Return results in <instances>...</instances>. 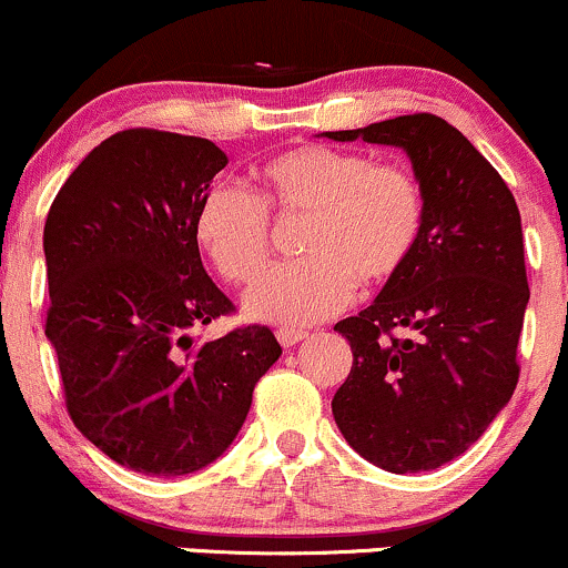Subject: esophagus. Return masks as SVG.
Returning <instances> with one entry per match:
<instances>
[{
  "label": "esophagus",
  "mask_w": 568,
  "mask_h": 568,
  "mask_svg": "<svg viewBox=\"0 0 568 568\" xmlns=\"http://www.w3.org/2000/svg\"><path fill=\"white\" fill-rule=\"evenodd\" d=\"M302 338H306V331H302V328H280L277 331V342L283 344L285 349L296 347V344L302 342Z\"/></svg>",
  "instance_id": "34e87169"
}]
</instances>
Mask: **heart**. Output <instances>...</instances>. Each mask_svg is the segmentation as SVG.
I'll return each instance as SVG.
<instances>
[{"label":"heart","mask_w":568,"mask_h":568,"mask_svg":"<svg viewBox=\"0 0 568 568\" xmlns=\"http://www.w3.org/2000/svg\"><path fill=\"white\" fill-rule=\"evenodd\" d=\"M258 194L221 181L202 194L194 237L234 285H247L270 264L272 212L302 219L306 258L275 266L245 296L256 321L302 325L336 315L355 296L382 288L406 270L425 226V189L400 162H374L349 149L304 143L266 160Z\"/></svg>","instance_id":"1"}]
</instances>
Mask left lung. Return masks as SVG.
<instances>
[{
    "instance_id": "obj_1",
    "label": "left lung",
    "mask_w": 568,
    "mask_h": 568,
    "mask_svg": "<svg viewBox=\"0 0 568 568\" xmlns=\"http://www.w3.org/2000/svg\"><path fill=\"white\" fill-rule=\"evenodd\" d=\"M325 135L403 146L425 189V226L406 270L368 310L334 325L352 349L334 419L382 470H435L486 433L518 384L529 304L518 205L443 116L419 112Z\"/></svg>"
}]
</instances>
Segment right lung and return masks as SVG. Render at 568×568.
I'll return each mask as SVG.
<instances>
[{"instance_id": "obj_1", "label": "right lung", "mask_w": 568, "mask_h": 568, "mask_svg": "<svg viewBox=\"0 0 568 568\" xmlns=\"http://www.w3.org/2000/svg\"><path fill=\"white\" fill-rule=\"evenodd\" d=\"M224 168L207 139L120 130L69 175L44 221V334L67 410L109 459L143 475H186L226 452L283 352L266 325L194 336L237 312L194 237Z\"/></svg>"}]
</instances>
